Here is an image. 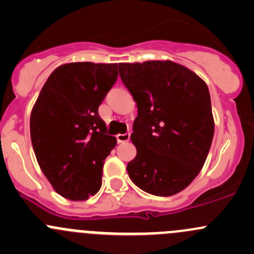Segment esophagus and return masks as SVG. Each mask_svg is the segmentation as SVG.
Masks as SVG:
<instances>
[{
    "label": "esophagus",
    "mask_w": 254,
    "mask_h": 254,
    "mask_svg": "<svg viewBox=\"0 0 254 254\" xmlns=\"http://www.w3.org/2000/svg\"><path fill=\"white\" fill-rule=\"evenodd\" d=\"M117 140H118V142H119V143L129 141L130 134H129V132H125V134H118L117 135Z\"/></svg>",
    "instance_id": "34e87169"
}]
</instances>
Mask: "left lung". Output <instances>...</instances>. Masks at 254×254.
Wrapping results in <instances>:
<instances>
[{"label": "left lung", "instance_id": "1", "mask_svg": "<svg viewBox=\"0 0 254 254\" xmlns=\"http://www.w3.org/2000/svg\"><path fill=\"white\" fill-rule=\"evenodd\" d=\"M119 75L137 107L130 136L136 157L127 163V175L146 193L175 195L199 175L211 146L206 83L171 60L122 63Z\"/></svg>", "mask_w": 254, "mask_h": 254}]
</instances>
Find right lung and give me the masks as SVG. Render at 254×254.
<instances>
[{
  "instance_id": "obj_1",
  "label": "right lung",
  "mask_w": 254,
  "mask_h": 254,
  "mask_svg": "<svg viewBox=\"0 0 254 254\" xmlns=\"http://www.w3.org/2000/svg\"><path fill=\"white\" fill-rule=\"evenodd\" d=\"M118 78V64L70 63L53 71L30 114L35 157L54 190L87 200L102 186L104 160L117 145L98 107Z\"/></svg>"
}]
</instances>
